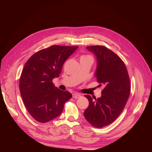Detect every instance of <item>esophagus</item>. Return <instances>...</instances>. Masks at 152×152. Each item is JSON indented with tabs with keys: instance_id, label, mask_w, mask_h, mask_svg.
<instances>
[{
	"instance_id": "34e87169",
	"label": "esophagus",
	"mask_w": 152,
	"mask_h": 152,
	"mask_svg": "<svg viewBox=\"0 0 152 152\" xmlns=\"http://www.w3.org/2000/svg\"><path fill=\"white\" fill-rule=\"evenodd\" d=\"M72 97L73 98H75V99L79 98L80 97V94H78V93H73L72 94Z\"/></svg>"
}]
</instances>
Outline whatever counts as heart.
<instances>
[{
    "instance_id": "1",
    "label": "heart",
    "mask_w": 152,
    "mask_h": 152,
    "mask_svg": "<svg viewBox=\"0 0 152 152\" xmlns=\"http://www.w3.org/2000/svg\"><path fill=\"white\" fill-rule=\"evenodd\" d=\"M91 58L90 56H89V55H85V56H82L81 57L80 59H83V58Z\"/></svg>"
}]
</instances>
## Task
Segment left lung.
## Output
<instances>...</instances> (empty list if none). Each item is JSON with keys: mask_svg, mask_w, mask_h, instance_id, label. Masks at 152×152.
I'll return each instance as SVG.
<instances>
[{"mask_svg": "<svg viewBox=\"0 0 152 152\" xmlns=\"http://www.w3.org/2000/svg\"><path fill=\"white\" fill-rule=\"evenodd\" d=\"M87 49L97 58L96 76L99 86L104 88L97 99L85 95L89 104L84 115L92 126L102 128L115 121L125 107L131 92L129 76L125 63L112 50L98 45Z\"/></svg>", "mask_w": 152, "mask_h": 152, "instance_id": "left-lung-1", "label": "left lung"}]
</instances>
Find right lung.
<instances>
[{
  "label": "right lung",
  "mask_w": 152,
  "mask_h": 152,
  "mask_svg": "<svg viewBox=\"0 0 152 152\" xmlns=\"http://www.w3.org/2000/svg\"><path fill=\"white\" fill-rule=\"evenodd\" d=\"M79 46L53 45L41 49L28 59L20 79V91L26 110L35 121L45 123L62 112L72 98L68 91L55 87L54 78L59 76L67 58Z\"/></svg>",
  "instance_id": "right-lung-1"
}]
</instances>
